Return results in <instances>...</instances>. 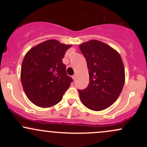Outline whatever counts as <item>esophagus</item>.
I'll use <instances>...</instances> for the list:
<instances>
[{
	"instance_id": "34e87169",
	"label": "esophagus",
	"mask_w": 147,
	"mask_h": 147,
	"mask_svg": "<svg viewBox=\"0 0 147 147\" xmlns=\"http://www.w3.org/2000/svg\"><path fill=\"white\" fill-rule=\"evenodd\" d=\"M77 74H75V75L72 76V78H73V79H76V78H77Z\"/></svg>"
}]
</instances>
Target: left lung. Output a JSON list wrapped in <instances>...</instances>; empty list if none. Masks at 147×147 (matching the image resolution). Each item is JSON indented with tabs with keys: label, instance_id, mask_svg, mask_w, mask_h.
<instances>
[{
	"label": "left lung",
	"instance_id": "1",
	"mask_svg": "<svg viewBox=\"0 0 147 147\" xmlns=\"http://www.w3.org/2000/svg\"><path fill=\"white\" fill-rule=\"evenodd\" d=\"M86 60L89 84L84 90H78L84 104L92 111L107 109L117 100L122 92L125 72L119 54L109 45L90 40L79 45Z\"/></svg>",
	"mask_w": 147,
	"mask_h": 147
}]
</instances>
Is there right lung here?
Wrapping results in <instances>:
<instances>
[{"instance_id":"obj_1","label":"right lung","mask_w":147,"mask_h":147,"mask_svg":"<svg viewBox=\"0 0 147 147\" xmlns=\"http://www.w3.org/2000/svg\"><path fill=\"white\" fill-rule=\"evenodd\" d=\"M72 45L50 39L32 48L22 62L21 79L28 98L41 108L56 105L72 82L62 62Z\"/></svg>"}]
</instances>
